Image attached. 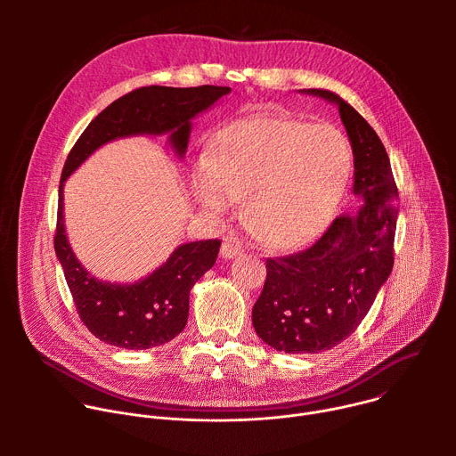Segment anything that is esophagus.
Returning a JSON list of instances; mask_svg holds the SVG:
<instances>
[{
	"mask_svg": "<svg viewBox=\"0 0 456 456\" xmlns=\"http://www.w3.org/2000/svg\"><path fill=\"white\" fill-rule=\"evenodd\" d=\"M220 254H222V257H234V256H238V254H241V247L238 245V243H234V241H224V245H222V248H220Z\"/></svg>",
	"mask_w": 456,
	"mask_h": 456,
	"instance_id": "obj_1",
	"label": "esophagus"
}]
</instances>
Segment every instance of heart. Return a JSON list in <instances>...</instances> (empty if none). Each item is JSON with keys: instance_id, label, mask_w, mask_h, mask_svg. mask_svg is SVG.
<instances>
[{"instance_id": "obj_1", "label": "heart", "mask_w": 456, "mask_h": 456, "mask_svg": "<svg viewBox=\"0 0 456 456\" xmlns=\"http://www.w3.org/2000/svg\"><path fill=\"white\" fill-rule=\"evenodd\" d=\"M352 169L341 129L290 117H250L227 126L192 173L199 202L245 215L267 245L294 248L317 236L338 209Z\"/></svg>"}]
</instances>
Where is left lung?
I'll return each mask as SVG.
<instances>
[{
    "mask_svg": "<svg viewBox=\"0 0 456 456\" xmlns=\"http://www.w3.org/2000/svg\"><path fill=\"white\" fill-rule=\"evenodd\" d=\"M339 106L354 150L357 215H339L310 247L267 257V280L252 306L256 334L287 354H317L350 338L394 269L399 191L375 129L338 94L306 90Z\"/></svg>",
    "mask_w": 456,
    "mask_h": 456,
    "instance_id": "1",
    "label": "left lung"
}]
</instances>
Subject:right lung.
Wrapping results in <instances>:
<instances>
[{"label":"right lung","instance_id":"1","mask_svg":"<svg viewBox=\"0 0 456 456\" xmlns=\"http://www.w3.org/2000/svg\"><path fill=\"white\" fill-rule=\"evenodd\" d=\"M229 86H144L104 108L81 134L64 162L59 183L53 248L85 327L102 343L146 350L176 338L187 322L189 292L216 262L220 240L180 245L167 262L148 278L118 285L99 281L83 269L67 240L62 224V183L99 146L127 135L169 134L176 153L183 155L191 118L208 110Z\"/></svg>","mask_w":456,"mask_h":456}]
</instances>
